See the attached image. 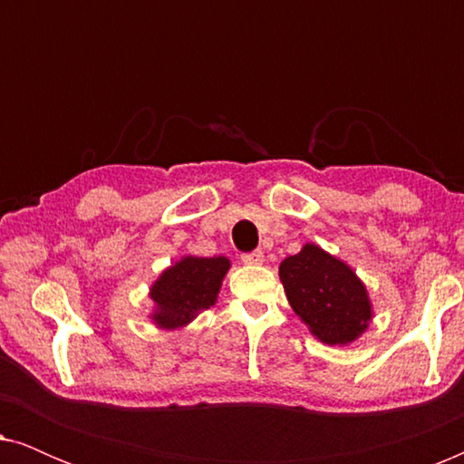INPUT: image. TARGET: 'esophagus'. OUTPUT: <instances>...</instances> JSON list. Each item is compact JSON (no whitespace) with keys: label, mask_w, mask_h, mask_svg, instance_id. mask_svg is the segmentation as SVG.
I'll return each mask as SVG.
<instances>
[{"label":"esophagus","mask_w":464,"mask_h":464,"mask_svg":"<svg viewBox=\"0 0 464 464\" xmlns=\"http://www.w3.org/2000/svg\"><path fill=\"white\" fill-rule=\"evenodd\" d=\"M240 259H243V262L249 264V266H257V264L264 262V253L259 251V249H256V251L243 253V256H240Z\"/></svg>","instance_id":"1"}]
</instances>
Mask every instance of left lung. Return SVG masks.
I'll use <instances>...</instances> for the list:
<instances>
[{
	"label": "left lung",
	"instance_id": "1",
	"mask_svg": "<svg viewBox=\"0 0 464 464\" xmlns=\"http://www.w3.org/2000/svg\"><path fill=\"white\" fill-rule=\"evenodd\" d=\"M278 276L295 314L325 344H348L365 332L372 306L363 283L344 262L306 245L283 259Z\"/></svg>",
	"mask_w": 464,
	"mask_h": 464
}]
</instances>
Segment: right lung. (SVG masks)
I'll return each mask as SVG.
<instances>
[{"mask_svg": "<svg viewBox=\"0 0 464 464\" xmlns=\"http://www.w3.org/2000/svg\"><path fill=\"white\" fill-rule=\"evenodd\" d=\"M227 268L230 262L226 257H183L164 270L151 287L154 321L160 327L175 329L213 306Z\"/></svg>", "mask_w": 464, "mask_h": 464, "instance_id": "1", "label": "right lung"}]
</instances>
